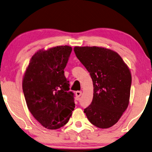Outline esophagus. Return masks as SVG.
<instances>
[{
    "mask_svg": "<svg viewBox=\"0 0 152 152\" xmlns=\"http://www.w3.org/2000/svg\"><path fill=\"white\" fill-rule=\"evenodd\" d=\"M81 94H82V92L81 91H77L76 92H75V96H76V97L77 98H80V96L81 95Z\"/></svg>",
    "mask_w": 152,
    "mask_h": 152,
    "instance_id": "34e87169",
    "label": "esophagus"
}]
</instances>
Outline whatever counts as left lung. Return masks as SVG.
Segmentation results:
<instances>
[{
	"instance_id": "obj_1",
	"label": "left lung",
	"mask_w": 152,
	"mask_h": 152,
	"mask_svg": "<svg viewBox=\"0 0 152 152\" xmlns=\"http://www.w3.org/2000/svg\"><path fill=\"white\" fill-rule=\"evenodd\" d=\"M74 51L93 83L92 102L84 113L92 125L109 128L118 122L128 106L129 69L117 53L106 48L75 47Z\"/></svg>"
}]
</instances>
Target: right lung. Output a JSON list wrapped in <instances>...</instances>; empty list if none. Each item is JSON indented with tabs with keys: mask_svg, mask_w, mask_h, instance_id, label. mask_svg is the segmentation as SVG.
<instances>
[{
	"mask_svg": "<svg viewBox=\"0 0 152 152\" xmlns=\"http://www.w3.org/2000/svg\"><path fill=\"white\" fill-rule=\"evenodd\" d=\"M72 51L69 46H58L37 51L23 79V90L30 113L43 127L56 129L69 121L75 108L74 94L64 70Z\"/></svg>",
	"mask_w": 152,
	"mask_h": 152,
	"instance_id": "1",
	"label": "right lung"
}]
</instances>
